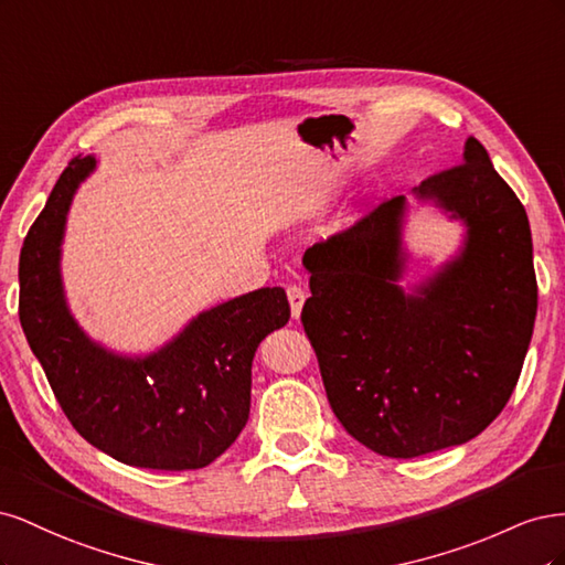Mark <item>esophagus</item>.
<instances>
[{"label":"esophagus","mask_w":565,"mask_h":565,"mask_svg":"<svg viewBox=\"0 0 565 565\" xmlns=\"http://www.w3.org/2000/svg\"><path fill=\"white\" fill-rule=\"evenodd\" d=\"M287 299H289V309H292V318L297 320L301 316V306L306 301V292L297 285H289L287 287Z\"/></svg>","instance_id":"esophagus-1"}]
</instances>
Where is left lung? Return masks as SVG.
<instances>
[{
  "mask_svg": "<svg viewBox=\"0 0 565 565\" xmlns=\"http://www.w3.org/2000/svg\"><path fill=\"white\" fill-rule=\"evenodd\" d=\"M415 195L467 226L457 259L403 292L405 198L306 249L303 332L344 429L409 459L476 438L516 388L537 313L533 237L521 200L469 136L461 164Z\"/></svg>",
  "mask_w": 565,
  "mask_h": 565,
  "instance_id": "8db88e82",
  "label": "left lung"
}]
</instances>
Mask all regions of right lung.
<instances>
[{
  "mask_svg": "<svg viewBox=\"0 0 565 565\" xmlns=\"http://www.w3.org/2000/svg\"><path fill=\"white\" fill-rule=\"evenodd\" d=\"M96 160L63 169L30 226L19 262V318L51 391L77 434L141 469H202L224 455L249 417L252 358L289 320L282 287H262L200 313L146 358L115 355L79 330L61 285L65 216Z\"/></svg>",
  "mask_w": 565,
  "mask_h": 565,
  "instance_id": "obj_1",
  "label": "right lung"
}]
</instances>
